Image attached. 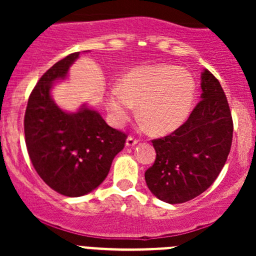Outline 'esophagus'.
I'll return each instance as SVG.
<instances>
[{"label":"esophagus","mask_w":256,"mask_h":256,"mask_svg":"<svg viewBox=\"0 0 256 256\" xmlns=\"http://www.w3.org/2000/svg\"><path fill=\"white\" fill-rule=\"evenodd\" d=\"M136 144H138V138H132V136H128V138H126V146H128V147H132V146H135Z\"/></svg>","instance_id":"1"}]
</instances>
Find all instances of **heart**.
I'll return each mask as SVG.
<instances>
[{
    "mask_svg": "<svg viewBox=\"0 0 256 256\" xmlns=\"http://www.w3.org/2000/svg\"><path fill=\"white\" fill-rule=\"evenodd\" d=\"M196 82L184 68L158 64L128 72L121 85L112 86L106 108L112 122L121 126L138 106V116L154 134H170L184 124L192 112Z\"/></svg>",
    "mask_w": 256,
    "mask_h": 256,
    "instance_id": "1",
    "label": "heart"
}]
</instances>
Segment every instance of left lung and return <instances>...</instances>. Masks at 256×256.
Listing matches in <instances>:
<instances>
[{"label": "left lung", "instance_id": "1", "mask_svg": "<svg viewBox=\"0 0 256 256\" xmlns=\"http://www.w3.org/2000/svg\"><path fill=\"white\" fill-rule=\"evenodd\" d=\"M200 102L182 126L152 141L156 160L144 172L152 194L170 204L184 203L208 190L226 164L233 120L218 79L204 69Z\"/></svg>", "mask_w": 256, "mask_h": 256}]
</instances>
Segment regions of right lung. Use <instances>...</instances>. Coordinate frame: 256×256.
Returning a JSON list of instances; mask_svg holds the SVG:
<instances>
[{"instance_id":"right-lung-1","label":"right lung","mask_w":256,"mask_h":256,"mask_svg":"<svg viewBox=\"0 0 256 256\" xmlns=\"http://www.w3.org/2000/svg\"><path fill=\"white\" fill-rule=\"evenodd\" d=\"M79 54H69L43 74L24 115L26 146L33 167L49 187L66 197L99 187L126 141L125 134L110 128L86 104L69 112L54 102L52 89L68 78Z\"/></svg>"}]
</instances>
